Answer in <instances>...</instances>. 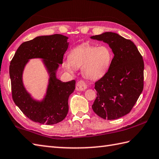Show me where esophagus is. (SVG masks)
Masks as SVG:
<instances>
[{"label": "esophagus", "instance_id": "34e87169", "mask_svg": "<svg viewBox=\"0 0 159 159\" xmlns=\"http://www.w3.org/2000/svg\"><path fill=\"white\" fill-rule=\"evenodd\" d=\"M87 89L86 84L84 82L83 80H80L76 84V90L79 91H82V90H86Z\"/></svg>", "mask_w": 159, "mask_h": 159}]
</instances>
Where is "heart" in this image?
<instances>
[{"label":"heart","instance_id":"heart-1","mask_svg":"<svg viewBox=\"0 0 159 159\" xmlns=\"http://www.w3.org/2000/svg\"><path fill=\"white\" fill-rule=\"evenodd\" d=\"M113 59L111 48L107 44L97 45L83 43L74 47L63 67L69 72L82 67V73L89 80H98L108 73Z\"/></svg>","mask_w":159,"mask_h":159}]
</instances>
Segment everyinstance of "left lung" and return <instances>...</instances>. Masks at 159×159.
I'll return each instance as SVG.
<instances>
[{"label": "left lung", "instance_id": "8db88e82", "mask_svg": "<svg viewBox=\"0 0 159 159\" xmlns=\"http://www.w3.org/2000/svg\"><path fill=\"white\" fill-rule=\"evenodd\" d=\"M111 48L114 57L106 75L95 82L93 111L108 120L128 114L143 89L144 62L133 42L113 32L90 37Z\"/></svg>", "mask_w": 159, "mask_h": 159}]
</instances>
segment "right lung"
<instances>
[{"instance_id":"add662e5","label":"right lung","mask_w":159,"mask_h":159,"mask_svg":"<svg viewBox=\"0 0 159 159\" xmlns=\"http://www.w3.org/2000/svg\"><path fill=\"white\" fill-rule=\"evenodd\" d=\"M68 37L61 34L42 35L25 42L15 53L10 62L12 98L15 104L34 122L53 125L61 121L69 111L68 100L75 89V81L62 82L57 79L56 71L63 61L69 47ZM40 58L50 75L46 95L42 101L33 99L22 82L24 66L30 59Z\"/></svg>"}]
</instances>
